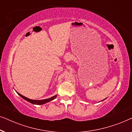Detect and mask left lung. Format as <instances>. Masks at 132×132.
<instances>
[{
	"label": "left lung",
	"mask_w": 132,
	"mask_h": 132,
	"mask_svg": "<svg viewBox=\"0 0 132 132\" xmlns=\"http://www.w3.org/2000/svg\"><path fill=\"white\" fill-rule=\"evenodd\" d=\"M105 100V99H104V100H102V101H101V102H102V101H103V100Z\"/></svg>",
	"instance_id": "obj_1"
}]
</instances>
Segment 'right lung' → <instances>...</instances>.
<instances>
[{"instance_id":"add662e5","label":"right lung","mask_w":132,"mask_h":132,"mask_svg":"<svg viewBox=\"0 0 132 132\" xmlns=\"http://www.w3.org/2000/svg\"><path fill=\"white\" fill-rule=\"evenodd\" d=\"M16 92H17V91H16ZM17 93L21 97H22L23 99H24L25 100L28 101V102L30 103L34 104H37V105H41V104H44L47 103H48V102H51V101L53 100L54 99H55L56 98V97H57V95H54V96H53V97H50V98L44 99V100H32V99L28 98H27V97H26L23 96V95L20 94L18 93V92H17Z\"/></svg>"}]
</instances>
